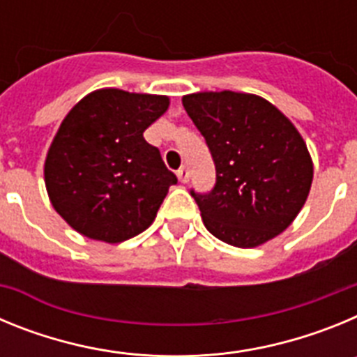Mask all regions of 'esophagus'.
I'll return each instance as SVG.
<instances>
[{"label": "esophagus", "mask_w": 357, "mask_h": 357, "mask_svg": "<svg viewBox=\"0 0 357 357\" xmlns=\"http://www.w3.org/2000/svg\"><path fill=\"white\" fill-rule=\"evenodd\" d=\"M176 176H178V181H181L182 184H188L189 182V173L184 166H182L181 169H176Z\"/></svg>", "instance_id": "1"}]
</instances>
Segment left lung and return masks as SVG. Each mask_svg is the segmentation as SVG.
<instances>
[{
	"instance_id": "obj_1",
	"label": "left lung",
	"mask_w": 357,
	"mask_h": 357,
	"mask_svg": "<svg viewBox=\"0 0 357 357\" xmlns=\"http://www.w3.org/2000/svg\"><path fill=\"white\" fill-rule=\"evenodd\" d=\"M182 103L216 168L211 191L191 189L211 234L252 248L288 229L313 182V162L293 123L254 94L197 93Z\"/></svg>"
}]
</instances>
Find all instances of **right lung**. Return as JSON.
<instances>
[{
    "instance_id": "1",
    "label": "right lung",
    "mask_w": 357,
    "mask_h": 357,
    "mask_svg": "<svg viewBox=\"0 0 357 357\" xmlns=\"http://www.w3.org/2000/svg\"><path fill=\"white\" fill-rule=\"evenodd\" d=\"M168 105L166 96L100 89L69 110L44 178L55 211L77 232L119 243L150 227L176 176L143 132Z\"/></svg>"
}]
</instances>
